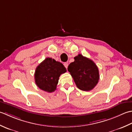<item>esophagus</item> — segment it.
<instances>
[{
    "label": "esophagus",
    "instance_id": "obj_1",
    "mask_svg": "<svg viewBox=\"0 0 132 132\" xmlns=\"http://www.w3.org/2000/svg\"><path fill=\"white\" fill-rule=\"evenodd\" d=\"M64 65L65 66V67L66 68H68V63H64Z\"/></svg>",
    "mask_w": 132,
    "mask_h": 132
}]
</instances>
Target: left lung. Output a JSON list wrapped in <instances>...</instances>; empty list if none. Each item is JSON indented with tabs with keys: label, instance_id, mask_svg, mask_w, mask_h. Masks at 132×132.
<instances>
[{
	"label": "left lung",
	"instance_id": "left-lung-1",
	"mask_svg": "<svg viewBox=\"0 0 132 132\" xmlns=\"http://www.w3.org/2000/svg\"><path fill=\"white\" fill-rule=\"evenodd\" d=\"M74 59L73 62L68 65V71L77 87L84 91L93 89L100 78L98 67L92 60L81 54L75 57Z\"/></svg>",
	"mask_w": 132,
	"mask_h": 132
}]
</instances>
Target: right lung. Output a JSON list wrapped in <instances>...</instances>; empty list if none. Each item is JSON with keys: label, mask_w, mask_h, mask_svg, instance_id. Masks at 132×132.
<instances>
[{"label": "right lung", "mask_w": 132, "mask_h": 132, "mask_svg": "<svg viewBox=\"0 0 132 132\" xmlns=\"http://www.w3.org/2000/svg\"><path fill=\"white\" fill-rule=\"evenodd\" d=\"M67 69L62 63L47 57L37 67L35 73V83L40 89L47 92L56 90L59 77Z\"/></svg>", "instance_id": "add662e5"}]
</instances>
